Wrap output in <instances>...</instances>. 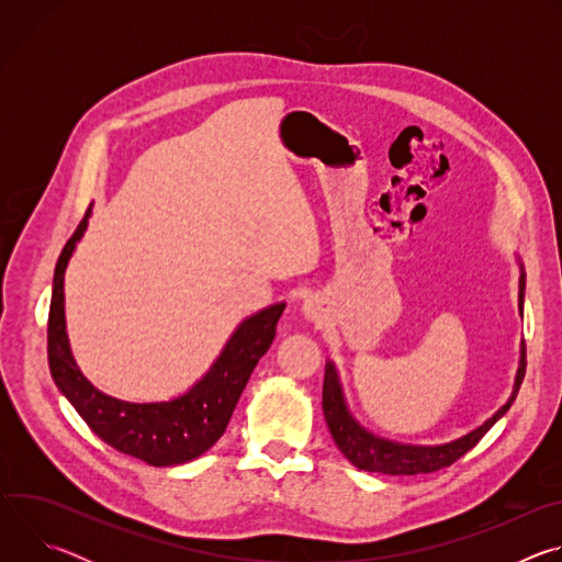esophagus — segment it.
<instances>
[{
  "label": "esophagus",
  "instance_id": "obj_1",
  "mask_svg": "<svg viewBox=\"0 0 562 562\" xmlns=\"http://www.w3.org/2000/svg\"><path fill=\"white\" fill-rule=\"evenodd\" d=\"M304 313H306L308 317H317V313H319V306H317L315 302H311V300H308V302L304 304Z\"/></svg>",
  "mask_w": 562,
  "mask_h": 562
}]
</instances>
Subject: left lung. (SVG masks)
Here are the masks:
<instances>
[{
    "mask_svg": "<svg viewBox=\"0 0 562 562\" xmlns=\"http://www.w3.org/2000/svg\"><path fill=\"white\" fill-rule=\"evenodd\" d=\"M522 293H525V278H520V311H522ZM525 358L520 360L516 391L507 400V405L496 412L483 427L473 429L471 434L453 440L449 445L438 447H412V445H395L373 434L364 431L347 412L342 389L338 382V373L331 362L325 369V386H323V412L329 425V431L338 445V449L362 471H375L386 475H416V473H431L445 467H451L458 458H462L469 449H473L480 438H483L512 407L516 393L525 380Z\"/></svg>",
    "mask_w": 562,
    "mask_h": 562,
    "instance_id": "left-lung-1",
    "label": "left lung"
}]
</instances>
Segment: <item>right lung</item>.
<instances>
[{"instance_id": "obj_1", "label": "right lung", "mask_w": 562, "mask_h": 562, "mask_svg": "<svg viewBox=\"0 0 562 562\" xmlns=\"http://www.w3.org/2000/svg\"><path fill=\"white\" fill-rule=\"evenodd\" d=\"M91 206L55 265L48 311V367L55 384L91 431L113 449L150 467H173L209 451L226 431L231 414L256 364L269 351L284 304H273L237 327L211 371L169 403L133 405L98 391L77 369L64 323V271L75 243L87 228Z\"/></svg>"}]
</instances>
